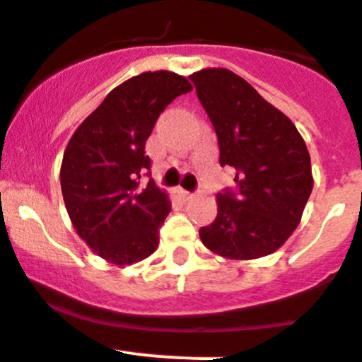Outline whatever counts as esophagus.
<instances>
[{
	"label": "esophagus",
	"mask_w": 362,
	"mask_h": 362,
	"mask_svg": "<svg viewBox=\"0 0 362 362\" xmlns=\"http://www.w3.org/2000/svg\"><path fill=\"white\" fill-rule=\"evenodd\" d=\"M178 193H180V197L184 200H191L194 197V194L191 193V191H185V189H180V191H178Z\"/></svg>",
	"instance_id": "obj_1"
}]
</instances>
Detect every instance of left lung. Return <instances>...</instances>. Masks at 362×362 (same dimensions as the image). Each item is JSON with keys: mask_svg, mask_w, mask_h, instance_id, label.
I'll list each match as a JSON object with an SVG mask.
<instances>
[{"mask_svg": "<svg viewBox=\"0 0 362 362\" xmlns=\"http://www.w3.org/2000/svg\"><path fill=\"white\" fill-rule=\"evenodd\" d=\"M189 80L218 138L220 165L237 171L233 187L216 193V218L200 228L204 246L228 259L269 255L293 233L312 194L306 144L235 72L204 69Z\"/></svg>", "mask_w": 362, "mask_h": 362, "instance_id": "1", "label": "left lung"}]
</instances>
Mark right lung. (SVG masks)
Listing matches in <instances>:
<instances>
[{
	"label": "right lung",
	"instance_id": "right-lung-1",
	"mask_svg": "<svg viewBox=\"0 0 362 362\" xmlns=\"http://www.w3.org/2000/svg\"><path fill=\"white\" fill-rule=\"evenodd\" d=\"M175 72H144L112 89L72 134L62 162V193L78 235L96 255L124 266L158 247L171 211L151 177L146 142L160 112L189 93Z\"/></svg>",
	"mask_w": 362,
	"mask_h": 362
}]
</instances>
